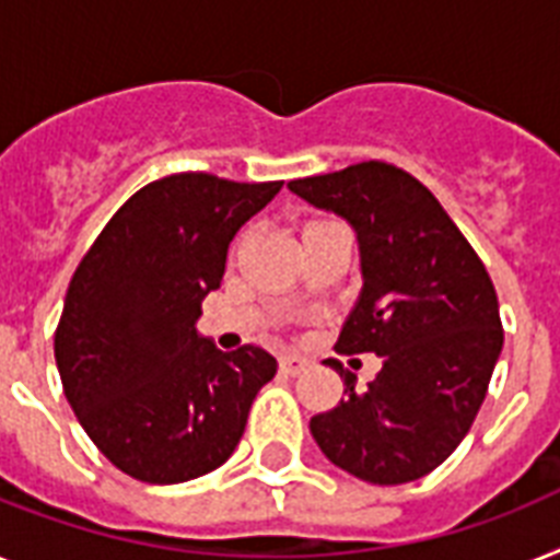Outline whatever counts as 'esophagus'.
I'll return each mask as SVG.
<instances>
[{"mask_svg":"<svg viewBox=\"0 0 560 560\" xmlns=\"http://www.w3.org/2000/svg\"><path fill=\"white\" fill-rule=\"evenodd\" d=\"M304 368H307V359L295 357V353H284V357H279V371L281 374H302Z\"/></svg>","mask_w":560,"mask_h":560,"instance_id":"obj_1","label":"esophagus"}]
</instances>
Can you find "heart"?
<instances>
[{"instance_id":"heart-1","label":"heart","mask_w":560,"mask_h":560,"mask_svg":"<svg viewBox=\"0 0 560 560\" xmlns=\"http://www.w3.org/2000/svg\"><path fill=\"white\" fill-rule=\"evenodd\" d=\"M330 224H336V221H330V218H307L302 224V238H311V235L322 233V230Z\"/></svg>"}]
</instances>
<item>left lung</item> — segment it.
Segmentation results:
<instances>
[{
	"label": "left lung",
	"mask_w": 560,
	"mask_h": 560,
	"mask_svg": "<svg viewBox=\"0 0 560 560\" xmlns=\"http://www.w3.org/2000/svg\"><path fill=\"white\" fill-rule=\"evenodd\" d=\"M290 189L357 230L365 284L336 351L383 357L365 390L327 359L345 399L313 417V440L359 480L411 483L460 445L483 406L503 348L492 279L429 186L394 163H353Z\"/></svg>",
	"instance_id": "obj_1"
}]
</instances>
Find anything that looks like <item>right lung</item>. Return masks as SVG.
Here are the masks:
<instances>
[{
    "label": "right lung",
    "instance_id": "obj_1",
    "mask_svg": "<svg viewBox=\"0 0 560 560\" xmlns=\"http://www.w3.org/2000/svg\"><path fill=\"white\" fill-rule=\"evenodd\" d=\"M284 180L209 172L152 180L117 209L77 265L54 334L59 380L94 445L143 483H184L235 452L276 359L218 351L195 330L226 249Z\"/></svg>",
    "mask_w": 560,
    "mask_h": 560
}]
</instances>
